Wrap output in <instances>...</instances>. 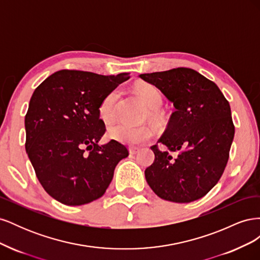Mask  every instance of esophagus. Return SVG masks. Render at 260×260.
<instances>
[{
  "mask_svg": "<svg viewBox=\"0 0 260 260\" xmlns=\"http://www.w3.org/2000/svg\"><path fill=\"white\" fill-rule=\"evenodd\" d=\"M139 151H140V147H138V146H130L129 147L130 154H137Z\"/></svg>",
  "mask_w": 260,
  "mask_h": 260,
  "instance_id": "obj_1",
  "label": "esophagus"
}]
</instances>
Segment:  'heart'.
<instances>
[{
  "label": "heart",
  "mask_w": 260,
  "mask_h": 260,
  "mask_svg": "<svg viewBox=\"0 0 260 260\" xmlns=\"http://www.w3.org/2000/svg\"><path fill=\"white\" fill-rule=\"evenodd\" d=\"M137 92L144 103L153 109L159 108L162 104L164 95L159 88L155 84L144 82L137 86ZM119 90L114 89L102 100L99 106V115L102 120L111 122L116 115V104L119 99ZM154 135V131L149 127H131L123 122H118L109 129V136L129 145H139L147 142Z\"/></svg>",
  "instance_id": "heart-1"
}]
</instances>
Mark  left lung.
Masks as SVG:
<instances>
[{"label": "left lung", "mask_w": 260, "mask_h": 260, "mask_svg": "<svg viewBox=\"0 0 260 260\" xmlns=\"http://www.w3.org/2000/svg\"><path fill=\"white\" fill-rule=\"evenodd\" d=\"M140 78L159 88L176 108L164 135L151 146L155 159L145 169L148 185L170 202L202 199L217 184L229 159L234 138L229 102L215 82L191 68Z\"/></svg>", "instance_id": "left-lung-1"}]
</instances>
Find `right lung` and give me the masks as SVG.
Segmentation results:
<instances>
[{
  "mask_svg": "<svg viewBox=\"0 0 260 260\" xmlns=\"http://www.w3.org/2000/svg\"><path fill=\"white\" fill-rule=\"evenodd\" d=\"M129 78L62 69L31 96L25 117L26 152L46 193L64 205L100 199L117 164L129 155L116 140L98 143L106 131L99 115L101 102Z\"/></svg>",
  "mask_w": 260,
  "mask_h": 260,
  "instance_id": "add662e5",
  "label": "right lung"
}]
</instances>
